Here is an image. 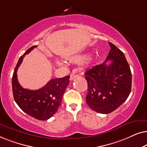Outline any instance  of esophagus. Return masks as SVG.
Listing matches in <instances>:
<instances>
[{
	"label": "esophagus",
	"instance_id": "esophagus-1",
	"mask_svg": "<svg viewBox=\"0 0 147 147\" xmlns=\"http://www.w3.org/2000/svg\"><path fill=\"white\" fill-rule=\"evenodd\" d=\"M77 76H78V75H76V72H73V73H72L71 75H70V80L72 81V80H74V79H75V78L77 77Z\"/></svg>",
	"mask_w": 147,
	"mask_h": 147
}]
</instances>
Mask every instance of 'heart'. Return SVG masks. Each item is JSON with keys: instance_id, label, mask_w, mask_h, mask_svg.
Returning <instances> with one entry per match:
<instances>
[{"instance_id": "b5f03b06", "label": "heart", "mask_w": 147, "mask_h": 147, "mask_svg": "<svg viewBox=\"0 0 147 147\" xmlns=\"http://www.w3.org/2000/svg\"><path fill=\"white\" fill-rule=\"evenodd\" d=\"M88 59V55L87 54H82V55H78L74 58L73 59L71 60L74 63H84V61H86V59ZM92 60H90L89 63H91ZM59 64H61V63H59Z\"/></svg>"}]
</instances>
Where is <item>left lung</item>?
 <instances>
[{
  "label": "left lung",
  "instance_id": "obj_1",
  "mask_svg": "<svg viewBox=\"0 0 147 147\" xmlns=\"http://www.w3.org/2000/svg\"><path fill=\"white\" fill-rule=\"evenodd\" d=\"M111 49L104 63L85 73L88 82L86 103L101 114L113 112L124 103L131 91L132 74L123 52L109 43ZM108 61L112 63L107 66Z\"/></svg>",
  "mask_w": 147,
  "mask_h": 147
}]
</instances>
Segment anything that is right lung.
Wrapping results in <instances>:
<instances>
[{"instance_id":"1","label":"right lung","mask_w":147,"mask_h":147,"mask_svg":"<svg viewBox=\"0 0 147 147\" xmlns=\"http://www.w3.org/2000/svg\"><path fill=\"white\" fill-rule=\"evenodd\" d=\"M36 47H30L20 57L13 75L12 87L15 101L23 112L37 120H45L53 116L61 105L64 92L69 83V76L51 79L45 86L37 90L22 87L17 80L18 67L25 55Z\"/></svg>"}]
</instances>
